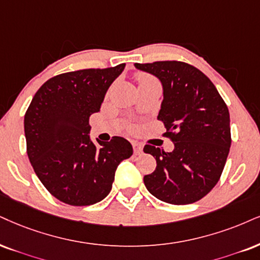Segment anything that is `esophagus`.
I'll list each match as a JSON object with an SVG mask.
<instances>
[{
    "instance_id": "obj_1",
    "label": "esophagus",
    "mask_w": 260,
    "mask_h": 260,
    "mask_svg": "<svg viewBox=\"0 0 260 260\" xmlns=\"http://www.w3.org/2000/svg\"><path fill=\"white\" fill-rule=\"evenodd\" d=\"M133 147H134V153H135L136 155H140L141 153H142V150H143L142 145H140V143H137V142H134Z\"/></svg>"
}]
</instances>
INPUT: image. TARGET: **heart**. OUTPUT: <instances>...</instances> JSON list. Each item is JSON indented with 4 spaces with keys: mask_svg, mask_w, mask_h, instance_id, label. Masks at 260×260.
<instances>
[{
    "mask_svg": "<svg viewBox=\"0 0 260 260\" xmlns=\"http://www.w3.org/2000/svg\"><path fill=\"white\" fill-rule=\"evenodd\" d=\"M136 79L137 82H139V84H143V83H147V82H150V81H154V77L147 75V73H143V72H140L136 75Z\"/></svg>",
    "mask_w": 260,
    "mask_h": 260,
    "instance_id": "1",
    "label": "heart"
}]
</instances>
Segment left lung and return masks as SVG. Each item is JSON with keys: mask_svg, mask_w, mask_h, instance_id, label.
Returning <instances> with one entry per match:
<instances>
[{"mask_svg": "<svg viewBox=\"0 0 260 260\" xmlns=\"http://www.w3.org/2000/svg\"><path fill=\"white\" fill-rule=\"evenodd\" d=\"M158 77L164 89L158 119L175 149L146 145L156 160L154 172L143 177L156 199L188 205L203 199L219 181L228 158L232 134L229 110L207 76L183 61L135 63Z\"/></svg>", "mask_w": 260, "mask_h": 260, "instance_id": "8db88e82", "label": "left lung"}]
</instances>
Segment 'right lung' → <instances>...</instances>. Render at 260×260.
I'll list each match as a JSON object with an SVG mask.
<instances>
[{
	"label": "right lung",
	"mask_w": 260,
	"mask_h": 260,
	"mask_svg": "<svg viewBox=\"0 0 260 260\" xmlns=\"http://www.w3.org/2000/svg\"><path fill=\"white\" fill-rule=\"evenodd\" d=\"M125 63L85 69L48 79L24 118L26 152L37 177L57 200L72 206L94 205L107 197L118 165L133 155L123 137L95 145L89 117L100 111L110 85Z\"/></svg>",
	"instance_id": "add662e5"
}]
</instances>
